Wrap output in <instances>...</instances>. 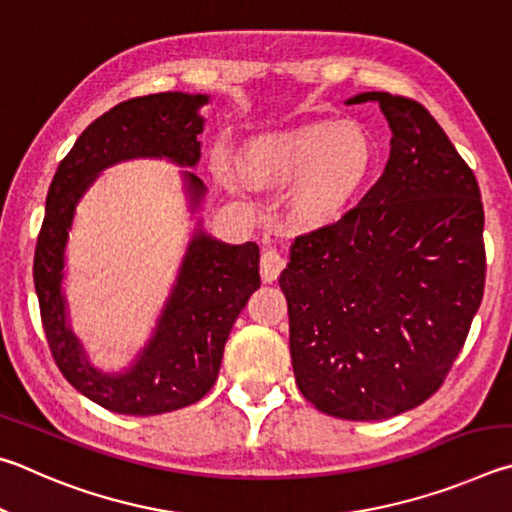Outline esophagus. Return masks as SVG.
Masks as SVG:
<instances>
[{"mask_svg": "<svg viewBox=\"0 0 512 512\" xmlns=\"http://www.w3.org/2000/svg\"><path fill=\"white\" fill-rule=\"evenodd\" d=\"M285 267V258L279 254L276 249H265L261 254V276L263 281L272 283L279 279V274L283 272Z\"/></svg>", "mask_w": 512, "mask_h": 512, "instance_id": "esophagus-1", "label": "esophagus"}]
</instances>
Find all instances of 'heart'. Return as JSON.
Here are the masks:
<instances>
[{"mask_svg":"<svg viewBox=\"0 0 512 512\" xmlns=\"http://www.w3.org/2000/svg\"><path fill=\"white\" fill-rule=\"evenodd\" d=\"M375 164V148L357 123H308L258 137L242 157V170L258 186L297 179L292 209L303 222H328L346 209ZM224 184L238 188L236 177Z\"/></svg>","mask_w":512,"mask_h":512,"instance_id":"heart-1","label":"heart"}]
</instances>
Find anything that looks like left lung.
I'll return each instance as SVG.
<instances>
[{"mask_svg": "<svg viewBox=\"0 0 512 512\" xmlns=\"http://www.w3.org/2000/svg\"><path fill=\"white\" fill-rule=\"evenodd\" d=\"M391 128L384 173L337 222L301 233L279 285L303 398L342 420H382L434 396L483 299L477 177L423 105L366 92Z\"/></svg>", "mask_w": 512, "mask_h": 512, "instance_id": "obj_1", "label": "left lung"}]
</instances>
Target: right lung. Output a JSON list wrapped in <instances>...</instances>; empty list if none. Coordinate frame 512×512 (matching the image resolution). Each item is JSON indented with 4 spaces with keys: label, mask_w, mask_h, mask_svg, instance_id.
I'll list each match as a JSON object with an SVG mask.
<instances>
[{
    "label": "right lung",
    "mask_w": 512,
    "mask_h": 512,
    "mask_svg": "<svg viewBox=\"0 0 512 512\" xmlns=\"http://www.w3.org/2000/svg\"><path fill=\"white\" fill-rule=\"evenodd\" d=\"M204 103H209L204 94L164 92L114 105L87 125L49 186L33 261L44 335L71 387L114 414L155 416L202 400L218 380L233 321L261 285L256 242L227 245L197 229L155 333L128 371L110 375L94 369L67 324L60 285L78 200L103 168L125 159L166 157L195 166L197 134L204 130L197 112ZM184 179L195 209L206 188L193 173H184Z\"/></svg>",
    "instance_id": "obj_1"
}]
</instances>
